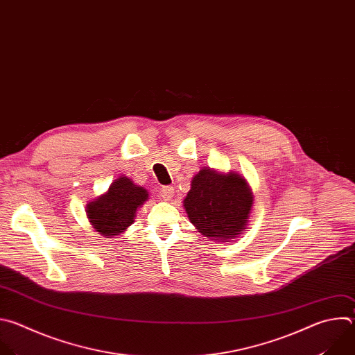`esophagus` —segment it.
Returning a JSON list of instances; mask_svg holds the SVG:
<instances>
[{"label":"esophagus","instance_id":"esophagus-1","mask_svg":"<svg viewBox=\"0 0 355 355\" xmlns=\"http://www.w3.org/2000/svg\"><path fill=\"white\" fill-rule=\"evenodd\" d=\"M173 193H175V189H173L172 186H164V187L161 189V196H162V198L166 200V201H169V200L173 197Z\"/></svg>","mask_w":355,"mask_h":355}]
</instances>
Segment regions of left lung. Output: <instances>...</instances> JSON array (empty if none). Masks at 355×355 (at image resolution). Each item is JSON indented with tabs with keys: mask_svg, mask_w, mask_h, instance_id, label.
<instances>
[{
	"mask_svg": "<svg viewBox=\"0 0 355 355\" xmlns=\"http://www.w3.org/2000/svg\"><path fill=\"white\" fill-rule=\"evenodd\" d=\"M190 223L209 239L228 241L246 230L253 204L248 182L235 172L202 168L183 200Z\"/></svg>",
	"mask_w": 355,
	"mask_h": 355,
	"instance_id": "1",
	"label": "left lung"
}]
</instances>
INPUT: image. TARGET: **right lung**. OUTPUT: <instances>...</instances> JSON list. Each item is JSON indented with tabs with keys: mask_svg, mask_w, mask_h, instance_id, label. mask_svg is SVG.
I'll return each instance as SVG.
<instances>
[{
	"mask_svg": "<svg viewBox=\"0 0 355 355\" xmlns=\"http://www.w3.org/2000/svg\"><path fill=\"white\" fill-rule=\"evenodd\" d=\"M148 200V191L127 176L116 179L109 190L87 204V216L96 232L106 238L121 235L135 218L137 209Z\"/></svg>",
	"mask_w": 355,
	"mask_h": 355,
	"instance_id": "obj_1",
	"label": "right lung"
}]
</instances>
